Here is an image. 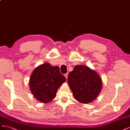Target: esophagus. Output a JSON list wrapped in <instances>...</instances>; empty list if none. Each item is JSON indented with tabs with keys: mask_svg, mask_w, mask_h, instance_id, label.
Returning a JSON list of instances; mask_svg holds the SVG:
<instances>
[{
	"mask_svg": "<svg viewBox=\"0 0 130 130\" xmlns=\"http://www.w3.org/2000/svg\"><path fill=\"white\" fill-rule=\"evenodd\" d=\"M64 76L66 77V78L67 79V78H68V73H65V75H64Z\"/></svg>",
	"mask_w": 130,
	"mask_h": 130,
	"instance_id": "1",
	"label": "esophagus"
}]
</instances>
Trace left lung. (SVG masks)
Wrapping results in <instances>:
<instances>
[{
  "label": "left lung",
  "mask_w": 130,
  "mask_h": 130,
  "mask_svg": "<svg viewBox=\"0 0 130 130\" xmlns=\"http://www.w3.org/2000/svg\"><path fill=\"white\" fill-rule=\"evenodd\" d=\"M74 98L80 103H89L97 98L102 82L99 74L85 65H76L68 77Z\"/></svg>",
  "instance_id": "left-lung-1"
}]
</instances>
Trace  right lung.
Instances as JSON below:
<instances>
[{"mask_svg": "<svg viewBox=\"0 0 130 130\" xmlns=\"http://www.w3.org/2000/svg\"><path fill=\"white\" fill-rule=\"evenodd\" d=\"M65 81L58 66L44 63L33 71L29 84L31 93L38 101L48 103L55 98L59 87Z\"/></svg>", "mask_w": 130, "mask_h": 130, "instance_id": "1", "label": "right lung"}]
</instances>
